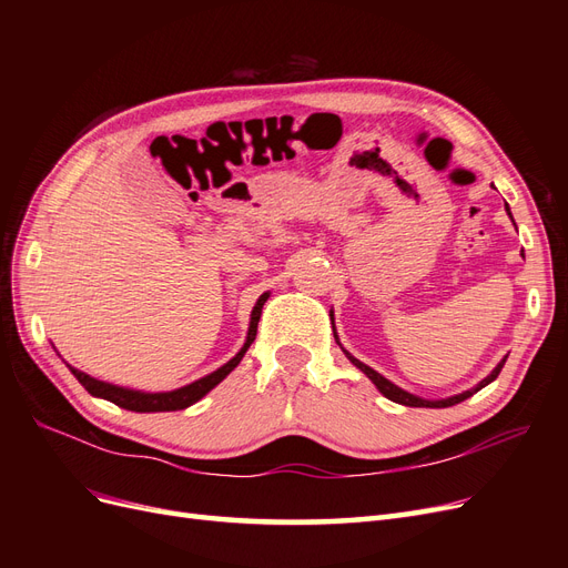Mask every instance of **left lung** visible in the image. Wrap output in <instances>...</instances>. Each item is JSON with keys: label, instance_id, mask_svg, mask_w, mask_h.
Masks as SVG:
<instances>
[{"label": "left lung", "instance_id": "obj_1", "mask_svg": "<svg viewBox=\"0 0 568 568\" xmlns=\"http://www.w3.org/2000/svg\"><path fill=\"white\" fill-rule=\"evenodd\" d=\"M505 205H507V203H505ZM507 213H509V205H507ZM509 217H511V213H509ZM521 255H524V253H521ZM334 336H336V334H334ZM336 343H338V338H336ZM338 346H341V343H338ZM343 353H346V357L351 359V363H353L359 372H365V374L369 376L372 384H374L376 388H379V390L386 395L388 400L398 403V405H407V407H453V405H457V403H462V400H467V398H471L474 393H478L480 388L488 386L490 382H495V379H497V374H500V369L505 367V359H507V357H505L503 363L497 365V367L486 376L484 382H478L474 388L464 390V393H457V395H450V398H443V400H426V398H419V395H412V393H407V390L398 388V386H395L393 382H388L386 376H382L379 372H374V369H372V367H367L365 363H359V359H357V357H353L348 351H343Z\"/></svg>", "mask_w": 568, "mask_h": 568}]
</instances>
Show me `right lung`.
Masks as SVG:
<instances>
[{
	"instance_id": "add662e5",
	"label": "right lung",
	"mask_w": 568,
	"mask_h": 568,
	"mask_svg": "<svg viewBox=\"0 0 568 568\" xmlns=\"http://www.w3.org/2000/svg\"><path fill=\"white\" fill-rule=\"evenodd\" d=\"M270 294H263L261 298H257L253 313H251V324H248V334H246V343L242 346V351H239L227 365H222L220 369H215L213 374L203 376V379L194 382V384H186L182 388H175V390H165V393H144V390H132V388H123V386H113V384H106V382H99L94 379V376L84 374L75 367H71V372L75 374V379L84 386V390L97 395V398H104V400H111L113 405L123 407V409H130V412H175V409H184L189 405L199 403L205 393L213 390L225 376L242 363V357L246 355L248 346L255 341V334H257V320H261V313H263V305L267 301Z\"/></svg>"
}]
</instances>
